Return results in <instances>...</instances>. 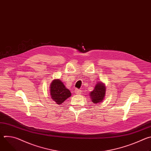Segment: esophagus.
I'll use <instances>...</instances> for the list:
<instances>
[{"label":"esophagus","mask_w":151,"mask_h":151,"mask_svg":"<svg viewBox=\"0 0 151 151\" xmlns=\"http://www.w3.org/2000/svg\"><path fill=\"white\" fill-rule=\"evenodd\" d=\"M81 90L75 89V93L76 94H81Z\"/></svg>","instance_id":"1"}]
</instances>
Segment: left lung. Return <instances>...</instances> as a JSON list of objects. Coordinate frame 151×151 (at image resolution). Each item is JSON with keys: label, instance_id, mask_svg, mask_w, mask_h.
<instances>
[{"label": "left lung", "instance_id": "1", "mask_svg": "<svg viewBox=\"0 0 151 151\" xmlns=\"http://www.w3.org/2000/svg\"><path fill=\"white\" fill-rule=\"evenodd\" d=\"M106 85L103 82L96 83L94 90L90 93V97L93 103L97 104L103 101L106 95Z\"/></svg>", "mask_w": 151, "mask_h": 151}]
</instances>
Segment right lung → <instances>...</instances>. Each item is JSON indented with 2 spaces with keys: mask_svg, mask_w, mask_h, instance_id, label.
<instances>
[{
  "mask_svg": "<svg viewBox=\"0 0 151 151\" xmlns=\"http://www.w3.org/2000/svg\"><path fill=\"white\" fill-rule=\"evenodd\" d=\"M50 88L51 97L58 104H61L71 96L70 91L60 79H54L50 84Z\"/></svg>",
  "mask_w": 151,
  "mask_h": 151,
  "instance_id": "1",
  "label": "right lung"
}]
</instances>
